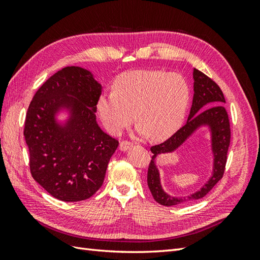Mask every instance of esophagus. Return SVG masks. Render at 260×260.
Instances as JSON below:
<instances>
[{
	"label": "esophagus",
	"instance_id": "1",
	"mask_svg": "<svg viewBox=\"0 0 260 260\" xmlns=\"http://www.w3.org/2000/svg\"><path fill=\"white\" fill-rule=\"evenodd\" d=\"M132 146H133V143H131V142L121 141V142L119 143V150L123 151V152L127 151V150H128V148H131Z\"/></svg>",
	"mask_w": 260,
	"mask_h": 260
}]
</instances>
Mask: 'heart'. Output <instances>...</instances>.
<instances>
[{"label":"heart","instance_id":"obj_1","mask_svg":"<svg viewBox=\"0 0 260 260\" xmlns=\"http://www.w3.org/2000/svg\"><path fill=\"white\" fill-rule=\"evenodd\" d=\"M189 103L190 88L181 75L136 70L121 75L113 92L101 95L97 112L110 134H120L135 115L137 134L159 141L182 126Z\"/></svg>","mask_w":260,"mask_h":260}]
</instances>
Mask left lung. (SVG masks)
<instances>
[{
	"instance_id": "1",
	"label": "left lung",
	"mask_w": 260,
	"mask_h": 260,
	"mask_svg": "<svg viewBox=\"0 0 260 260\" xmlns=\"http://www.w3.org/2000/svg\"><path fill=\"white\" fill-rule=\"evenodd\" d=\"M193 101L192 106L183 127L176 132L162 144L151 147L153 156L147 171V185L152 196L157 203L165 207L178 206L207 196L212 187L221 180L227 153L230 144V125L228 114L223 104L224 96L219 86L200 70L193 69ZM204 128L208 131L210 149L213 155V169L209 179L200 189L184 197L171 196L165 192L160 183V174L157 167V157L164 153L175 152L183 146L199 130Z\"/></svg>"
}]
</instances>
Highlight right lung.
<instances>
[{
  "mask_svg": "<svg viewBox=\"0 0 260 260\" xmlns=\"http://www.w3.org/2000/svg\"><path fill=\"white\" fill-rule=\"evenodd\" d=\"M102 89L91 71L66 67L39 88L27 108L23 134L31 174L58 200L95 194L118 146L97 123Z\"/></svg>",
  "mask_w": 260,
  "mask_h": 260,
  "instance_id": "add662e5",
  "label": "right lung"
}]
</instances>
